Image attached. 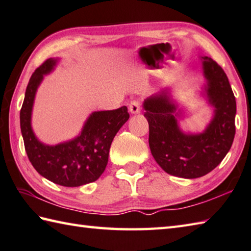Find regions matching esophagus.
Returning a JSON list of instances; mask_svg holds the SVG:
<instances>
[{"mask_svg":"<svg viewBox=\"0 0 251 251\" xmlns=\"http://www.w3.org/2000/svg\"><path fill=\"white\" fill-rule=\"evenodd\" d=\"M140 101L139 100H132L129 102V112L132 114H137L140 112Z\"/></svg>","mask_w":251,"mask_h":251,"instance_id":"esophagus-1","label":"esophagus"}]
</instances>
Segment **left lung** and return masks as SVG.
I'll return each mask as SVG.
<instances>
[{
  "label": "left lung",
  "instance_id": "obj_1",
  "mask_svg": "<svg viewBox=\"0 0 251 251\" xmlns=\"http://www.w3.org/2000/svg\"><path fill=\"white\" fill-rule=\"evenodd\" d=\"M202 64L208 79L205 91L215 107L213 120L202 134L185 135L179 130L176 109L166 91L144 103L152 155L166 173L183 178L201 177L217 168L235 137L236 100L228 78L211 57H202Z\"/></svg>",
  "mask_w": 251,
  "mask_h": 251
}]
</instances>
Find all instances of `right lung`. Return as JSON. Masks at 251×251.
<instances>
[{"label":"right lung","mask_w":251,"mask_h":251,"mask_svg":"<svg viewBox=\"0 0 251 251\" xmlns=\"http://www.w3.org/2000/svg\"><path fill=\"white\" fill-rule=\"evenodd\" d=\"M54 65L55 60L49 58L31 75L21 109V129L28 159L38 173L54 184L78 187L97 180L104 172L112 141L129 119V113L126 106L95 112L77 138L54 147L44 146L32 132L31 109L39 83Z\"/></svg>","instance_id":"1"}]
</instances>
